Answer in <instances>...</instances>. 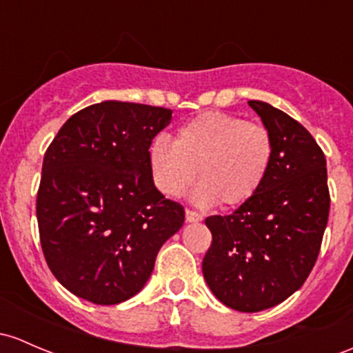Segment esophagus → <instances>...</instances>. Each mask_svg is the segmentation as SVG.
<instances>
[{"instance_id": "esophagus-1", "label": "esophagus", "mask_w": 353, "mask_h": 353, "mask_svg": "<svg viewBox=\"0 0 353 353\" xmlns=\"http://www.w3.org/2000/svg\"><path fill=\"white\" fill-rule=\"evenodd\" d=\"M203 216L199 213H196V211L192 210H186V221L188 223H198V221H201Z\"/></svg>"}]
</instances>
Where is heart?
<instances>
[{"label": "heart", "mask_w": 353, "mask_h": 353, "mask_svg": "<svg viewBox=\"0 0 353 353\" xmlns=\"http://www.w3.org/2000/svg\"><path fill=\"white\" fill-rule=\"evenodd\" d=\"M272 137L264 125L226 113H203L177 130L172 143L152 142L148 150L157 188L167 196L184 194L196 179L199 205L232 208L250 201L272 161Z\"/></svg>", "instance_id": "heart-1"}]
</instances>
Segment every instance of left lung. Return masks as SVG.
I'll list each match as a JSON object with an SVG mask.
<instances>
[{"label": "left lung", "mask_w": 353, "mask_h": 353, "mask_svg": "<svg viewBox=\"0 0 353 353\" xmlns=\"http://www.w3.org/2000/svg\"><path fill=\"white\" fill-rule=\"evenodd\" d=\"M272 137V161L257 194L226 216L206 218L213 242L203 276L225 306L257 313L283 303L310 276L328 223L326 159L301 123L248 101Z\"/></svg>", "instance_id": "obj_1"}]
</instances>
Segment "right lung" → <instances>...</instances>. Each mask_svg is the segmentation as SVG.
<instances>
[{
	"mask_svg": "<svg viewBox=\"0 0 353 353\" xmlns=\"http://www.w3.org/2000/svg\"><path fill=\"white\" fill-rule=\"evenodd\" d=\"M172 120L159 106L103 101L69 118L47 148L37 220L49 269L94 304L135 296L184 223L155 188L148 148Z\"/></svg>",
	"mask_w": 353,
	"mask_h": 353,
	"instance_id": "right-lung-1",
	"label": "right lung"
}]
</instances>
